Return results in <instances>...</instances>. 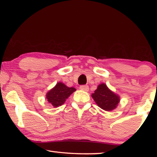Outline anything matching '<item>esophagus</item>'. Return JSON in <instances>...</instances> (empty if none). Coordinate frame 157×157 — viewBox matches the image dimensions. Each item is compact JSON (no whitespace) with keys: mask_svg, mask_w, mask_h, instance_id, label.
<instances>
[{"mask_svg":"<svg viewBox=\"0 0 157 157\" xmlns=\"http://www.w3.org/2000/svg\"><path fill=\"white\" fill-rule=\"evenodd\" d=\"M79 89L82 91H89V86L87 85H82V86H79Z\"/></svg>","mask_w":157,"mask_h":157,"instance_id":"1","label":"esophagus"}]
</instances>
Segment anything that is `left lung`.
<instances>
[{
    "label": "left lung",
    "mask_w": 157,
    "mask_h": 157,
    "mask_svg": "<svg viewBox=\"0 0 157 157\" xmlns=\"http://www.w3.org/2000/svg\"><path fill=\"white\" fill-rule=\"evenodd\" d=\"M91 96L96 104L105 111L114 109L120 101L118 95L111 91L105 84H100Z\"/></svg>",
    "instance_id": "left-lung-1"
}]
</instances>
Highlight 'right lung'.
I'll use <instances>...</instances> for the list:
<instances>
[{"mask_svg":"<svg viewBox=\"0 0 157 157\" xmlns=\"http://www.w3.org/2000/svg\"><path fill=\"white\" fill-rule=\"evenodd\" d=\"M75 91L76 89L73 87H68L62 82H59L48 93L46 98L53 107H57L63 104L66 99H67Z\"/></svg>","mask_w":157,"mask_h":157,"instance_id":"add662e5","label":"right lung"}]
</instances>
